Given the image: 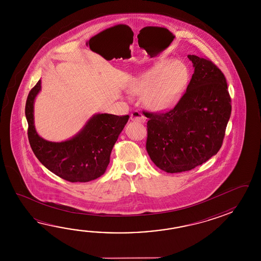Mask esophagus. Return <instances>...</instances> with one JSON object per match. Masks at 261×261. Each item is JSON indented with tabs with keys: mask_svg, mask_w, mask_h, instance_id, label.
Listing matches in <instances>:
<instances>
[{
	"mask_svg": "<svg viewBox=\"0 0 261 261\" xmlns=\"http://www.w3.org/2000/svg\"><path fill=\"white\" fill-rule=\"evenodd\" d=\"M130 120L136 123H144L145 121V117L142 113L138 111H134L130 115Z\"/></svg>",
	"mask_w": 261,
	"mask_h": 261,
	"instance_id": "obj_1",
	"label": "esophagus"
}]
</instances>
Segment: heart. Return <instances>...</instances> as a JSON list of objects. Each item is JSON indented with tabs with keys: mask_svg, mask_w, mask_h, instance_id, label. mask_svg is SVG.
<instances>
[{
	"mask_svg": "<svg viewBox=\"0 0 261 261\" xmlns=\"http://www.w3.org/2000/svg\"><path fill=\"white\" fill-rule=\"evenodd\" d=\"M170 62L158 61L133 81L134 92L144 93L150 90L146 102L153 109H165L173 105L189 81L187 66L180 61Z\"/></svg>",
	"mask_w": 261,
	"mask_h": 261,
	"instance_id": "b5f03b06",
	"label": "heart"
}]
</instances>
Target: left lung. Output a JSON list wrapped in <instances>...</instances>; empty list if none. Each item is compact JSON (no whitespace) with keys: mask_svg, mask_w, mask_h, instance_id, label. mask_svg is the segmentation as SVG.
<instances>
[{"mask_svg":"<svg viewBox=\"0 0 261 261\" xmlns=\"http://www.w3.org/2000/svg\"><path fill=\"white\" fill-rule=\"evenodd\" d=\"M194 73L176 106L148 117L146 151L170 173L201 165L221 148L231 114V99L221 70L209 59L188 56Z\"/></svg>","mask_w":261,"mask_h":261,"instance_id":"8db88e82","label":"left lung"}]
</instances>
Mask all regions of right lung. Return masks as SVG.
Segmentation results:
<instances>
[{
    "label": "right lung",
    "instance_id": "right-lung-1",
    "mask_svg": "<svg viewBox=\"0 0 261 261\" xmlns=\"http://www.w3.org/2000/svg\"><path fill=\"white\" fill-rule=\"evenodd\" d=\"M40 90L41 80L31 89L25 106L29 142L34 155L50 172L72 183H86L101 176L129 117L96 114L72 138L49 142L40 137L34 127V99Z\"/></svg>",
    "mask_w": 261,
    "mask_h": 261
}]
</instances>
